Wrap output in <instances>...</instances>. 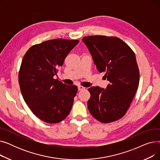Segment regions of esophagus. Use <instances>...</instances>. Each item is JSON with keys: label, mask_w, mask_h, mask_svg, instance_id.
Wrapping results in <instances>:
<instances>
[{"label": "esophagus", "mask_w": 160, "mask_h": 160, "mask_svg": "<svg viewBox=\"0 0 160 160\" xmlns=\"http://www.w3.org/2000/svg\"><path fill=\"white\" fill-rule=\"evenodd\" d=\"M86 89V88H84V87H83V86H78V90L79 91H82V90H84Z\"/></svg>", "instance_id": "esophagus-1"}]
</instances>
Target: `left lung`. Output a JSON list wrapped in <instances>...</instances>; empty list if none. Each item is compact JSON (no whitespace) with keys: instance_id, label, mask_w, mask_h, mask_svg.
Returning <instances> with one entry per match:
<instances>
[{"instance_id":"1","label":"left lung","mask_w":160,"mask_h":160,"mask_svg":"<svg viewBox=\"0 0 160 160\" xmlns=\"http://www.w3.org/2000/svg\"><path fill=\"white\" fill-rule=\"evenodd\" d=\"M82 41L93 56L99 72L110 82L106 89H88L91 97L88 110L102 123L121 119L127 113L138 89L139 71L135 53L119 38L106 36H86Z\"/></svg>"}]
</instances>
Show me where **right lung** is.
Segmentation results:
<instances>
[{"instance_id":"1","label":"right lung","mask_w":160,"mask_h":160,"mask_svg":"<svg viewBox=\"0 0 160 160\" xmlns=\"http://www.w3.org/2000/svg\"><path fill=\"white\" fill-rule=\"evenodd\" d=\"M78 40L54 39L32 46L25 53L19 71L24 101L36 117L58 123L70 113L78 87L54 79L65 58Z\"/></svg>"}]
</instances>
